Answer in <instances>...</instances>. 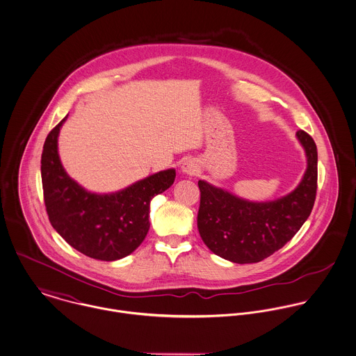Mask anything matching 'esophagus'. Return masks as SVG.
I'll return each instance as SVG.
<instances>
[{"label":"esophagus","instance_id":"obj_1","mask_svg":"<svg viewBox=\"0 0 356 356\" xmlns=\"http://www.w3.org/2000/svg\"><path fill=\"white\" fill-rule=\"evenodd\" d=\"M180 169H181V172L186 173V175H195L197 172V169H199V166H197L195 159H184V162L181 163Z\"/></svg>","mask_w":356,"mask_h":356}]
</instances>
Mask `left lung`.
Returning <instances> with one entry per match:
<instances>
[{
	"instance_id": "left-lung-1",
	"label": "left lung",
	"mask_w": 356,
	"mask_h": 356,
	"mask_svg": "<svg viewBox=\"0 0 356 356\" xmlns=\"http://www.w3.org/2000/svg\"><path fill=\"white\" fill-rule=\"evenodd\" d=\"M296 138L307 166L295 190L275 200L254 202L199 180L197 229L203 243L234 264H257L289 241L309 218L316 193V146L305 131Z\"/></svg>"
}]
</instances>
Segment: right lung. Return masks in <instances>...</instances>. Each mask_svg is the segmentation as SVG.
Segmentation results:
<instances>
[{"mask_svg":"<svg viewBox=\"0 0 356 356\" xmlns=\"http://www.w3.org/2000/svg\"><path fill=\"white\" fill-rule=\"evenodd\" d=\"M67 119L47 135L40 159L50 224L81 254L99 261H118L145 240L150 228V202L173 184L176 170H161L116 193H91L67 173L60 159L58 135Z\"/></svg>","mask_w":356,"mask_h":356,"instance_id":"1","label":"right lung"}]
</instances>
